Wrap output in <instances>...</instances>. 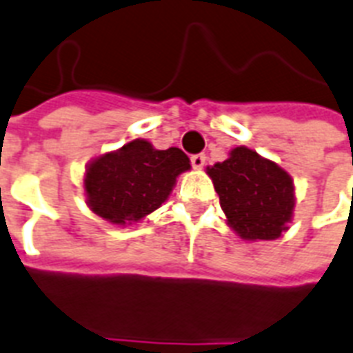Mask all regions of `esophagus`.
<instances>
[{
  "label": "esophagus",
  "mask_w": 353,
  "mask_h": 353,
  "mask_svg": "<svg viewBox=\"0 0 353 353\" xmlns=\"http://www.w3.org/2000/svg\"><path fill=\"white\" fill-rule=\"evenodd\" d=\"M191 165H193L194 169H202L205 165V154L199 153V154H193L191 157Z\"/></svg>",
  "instance_id": "obj_1"
}]
</instances>
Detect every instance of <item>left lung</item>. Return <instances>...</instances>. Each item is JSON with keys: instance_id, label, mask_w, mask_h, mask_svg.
<instances>
[{"instance_id": "8db88e82", "label": "left lung", "mask_w": 353, "mask_h": 353, "mask_svg": "<svg viewBox=\"0 0 353 353\" xmlns=\"http://www.w3.org/2000/svg\"><path fill=\"white\" fill-rule=\"evenodd\" d=\"M228 224L244 241L279 239L292 221L293 182L275 162L248 148L208 168Z\"/></svg>"}]
</instances>
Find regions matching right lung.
I'll use <instances>...</instances> for the list:
<instances>
[{
  "instance_id": "obj_1",
  "label": "right lung",
  "mask_w": 353,
  "mask_h": 353,
  "mask_svg": "<svg viewBox=\"0 0 353 353\" xmlns=\"http://www.w3.org/2000/svg\"><path fill=\"white\" fill-rule=\"evenodd\" d=\"M190 168L179 148L160 151L145 140H132L89 163L83 180L87 204L112 224H131L159 210L176 176Z\"/></svg>"
}]
</instances>
